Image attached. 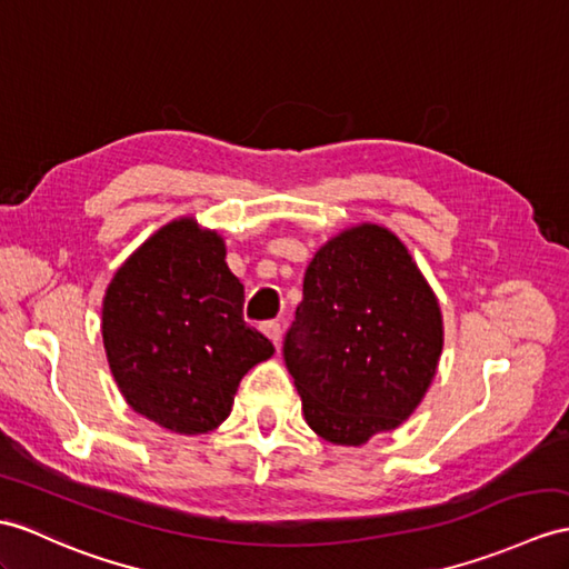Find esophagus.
Masks as SVG:
<instances>
[{
    "instance_id": "1",
    "label": "esophagus",
    "mask_w": 569,
    "mask_h": 569,
    "mask_svg": "<svg viewBox=\"0 0 569 569\" xmlns=\"http://www.w3.org/2000/svg\"><path fill=\"white\" fill-rule=\"evenodd\" d=\"M262 332H266V336L270 338V342L274 345V348H280V338H282V328H280V323L277 321H268V323H262V328H260Z\"/></svg>"
}]
</instances>
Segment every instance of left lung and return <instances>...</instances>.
I'll list each match as a JSON object with an SVG mask.
<instances>
[{
  "label": "left lung",
  "instance_id": "1",
  "mask_svg": "<svg viewBox=\"0 0 569 569\" xmlns=\"http://www.w3.org/2000/svg\"><path fill=\"white\" fill-rule=\"evenodd\" d=\"M441 348L439 301L391 229L365 221L318 248L284 338L287 369L318 437L362 447L403 425Z\"/></svg>",
  "mask_w": 569,
  "mask_h": 569
}]
</instances>
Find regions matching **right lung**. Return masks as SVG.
Listing matches in <instances>:
<instances>
[{
    "label": "right lung",
    "mask_w": 569,
    "mask_h": 569,
    "mask_svg": "<svg viewBox=\"0 0 569 569\" xmlns=\"http://www.w3.org/2000/svg\"><path fill=\"white\" fill-rule=\"evenodd\" d=\"M224 258L214 229L180 217L122 262L103 297V348L122 398L176 435L224 422L243 373L274 352L243 321V284Z\"/></svg>",
    "instance_id": "add662e5"
}]
</instances>
